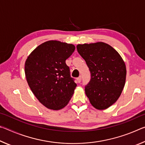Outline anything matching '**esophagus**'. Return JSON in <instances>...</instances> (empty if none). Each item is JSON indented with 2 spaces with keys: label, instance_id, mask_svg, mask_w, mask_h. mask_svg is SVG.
<instances>
[{
  "label": "esophagus",
  "instance_id": "obj_1",
  "mask_svg": "<svg viewBox=\"0 0 145 145\" xmlns=\"http://www.w3.org/2000/svg\"><path fill=\"white\" fill-rule=\"evenodd\" d=\"M77 82L78 83H80V81H81V76H80V77H78V78H77Z\"/></svg>",
  "mask_w": 145,
  "mask_h": 145
}]
</instances>
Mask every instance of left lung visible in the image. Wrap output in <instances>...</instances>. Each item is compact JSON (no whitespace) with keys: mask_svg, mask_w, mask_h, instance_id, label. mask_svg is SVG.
Listing matches in <instances>:
<instances>
[{"mask_svg":"<svg viewBox=\"0 0 145 145\" xmlns=\"http://www.w3.org/2000/svg\"><path fill=\"white\" fill-rule=\"evenodd\" d=\"M77 49L91 73L86 95L95 109H107L119 99L125 86L127 70L124 61L114 48L101 41L78 44Z\"/></svg>","mask_w":145,"mask_h":145,"instance_id":"obj_1","label":"left lung"}]
</instances>
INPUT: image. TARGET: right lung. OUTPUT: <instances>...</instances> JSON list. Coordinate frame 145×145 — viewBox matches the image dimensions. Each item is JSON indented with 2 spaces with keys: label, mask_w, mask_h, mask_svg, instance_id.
Instances as JSON below:
<instances>
[{
  "label": "right lung",
  "mask_w": 145,
  "mask_h": 145,
  "mask_svg": "<svg viewBox=\"0 0 145 145\" xmlns=\"http://www.w3.org/2000/svg\"><path fill=\"white\" fill-rule=\"evenodd\" d=\"M75 49L73 44L50 40L38 46L25 63L29 86L39 102L52 110L63 109L77 84L70 77L66 60Z\"/></svg>",
  "instance_id": "1"
}]
</instances>
